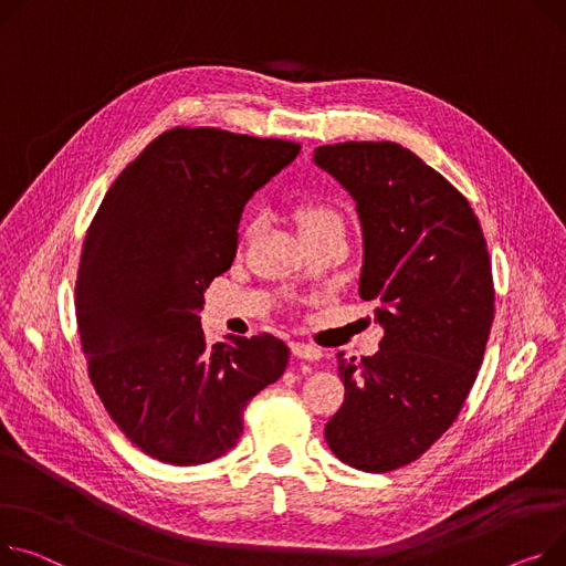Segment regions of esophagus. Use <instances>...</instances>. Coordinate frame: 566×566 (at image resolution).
<instances>
[{"label":"esophagus","mask_w":566,"mask_h":566,"mask_svg":"<svg viewBox=\"0 0 566 566\" xmlns=\"http://www.w3.org/2000/svg\"><path fill=\"white\" fill-rule=\"evenodd\" d=\"M291 353L295 355V357H300V359H310V361H316V359H321V350L318 348H314V346H310V344H303V342H293L291 344Z\"/></svg>","instance_id":"1"}]
</instances>
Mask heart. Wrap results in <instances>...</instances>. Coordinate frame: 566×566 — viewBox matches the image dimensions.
Returning <instances> with one entry per match:
<instances>
[{
	"label": "heart",
	"mask_w": 566,
	"mask_h": 566,
	"mask_svg": "<svg viewBox=\"0 0 566 566\" xmlns=\"http://www.w3.org/2000/svg\"><path fill=\"white\" fill-rule=\"evenodd\" d=\"M293 218H295V224H297L300 239L325 234V232H342L344 234L342 213H338L334 207H329L325 202L300 205L293 211Z\"/></svg>",
	"instance_id": "obj_1"
}]
</instances>
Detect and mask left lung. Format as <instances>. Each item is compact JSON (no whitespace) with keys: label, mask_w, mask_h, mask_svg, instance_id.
Returning a JSON list of instances; mask_svg holds the SVG:
<instances>
[{"label":"left lung","mask_w":566,"mask_h":566,"mask_svg":"<svg viewBox=\"0 0 566 566\" xmlns=\"http://www.w3.org/2000/svg\"><path fill=\"white\" fill-rule=\"evenodd\" d=\"M361 224L359 297L375 303L385 336L373 357L346 359V400L325 426L332 453L387 473L450 428L478 378L494 323L492 261L458 188L391 140L314 149Z\"/></svg>","instance_id":"8db88e82"}]
</instances>
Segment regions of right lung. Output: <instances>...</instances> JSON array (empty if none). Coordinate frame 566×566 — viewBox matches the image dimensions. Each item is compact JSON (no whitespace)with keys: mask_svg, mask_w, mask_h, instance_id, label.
<instances>
[{"mask_svg":"<svg viewBox=\"0 0 566 566\" xmlns=\"http://www.w3.org/2000/svg\"><path fill=\"white\" fill-rule=\"evenodd\" d=\"M300 145L213 127H175L106 191L77 273V323L91 382L145 455L175 467L218 460L243 434V409L280 380L273 334L209 346L200 312L237 256L248 200Z\"/></svg>","mask_w":566,"mask_h":566,"instance_id":"add662e5","label":"right lung"}]
</instances>
